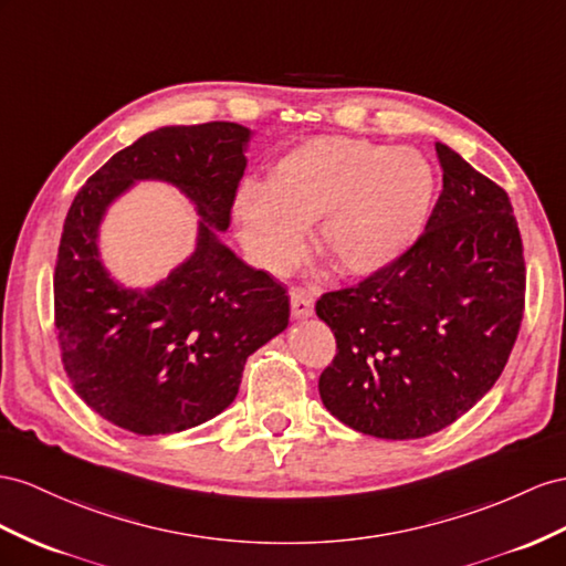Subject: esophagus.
<instances>
[{
    "mask_svg": "<svg viewBox=\"0 0 566 566\" xmlns=\"http://www.w3.org/2000/svg\"><path fill=\"white\" fill-rule=\"evenodd\" d=\"M315 311V298L303 292V289H294L292 292V315L296 321H303V317H311Z\"/></svg>",
    "mask_w": 566,
    "mask_h": 566,
    "instance_id": "esophagus-1",
    "label": "esophagus"
}]
</instances>
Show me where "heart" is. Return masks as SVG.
<instances>
[{
    "label": "heart",
    "instance_id": "1",
    "mask_svg": "<svg viewBox=\"0 0 566 566\" xmlns=\"http://www.w3.org/2000/svg\"><path fill=\"white\" fill-rule=\"evenodd\" d=\"M438 171L416 148L352 136H315L272 165L270 181L245 179L234 217L245 251L274 277L292 274L315 245L346 274L395 265L423 234Z\"/></svg>",
    "mask_w": 566,
    "mask_h": 566
}]
</instances>
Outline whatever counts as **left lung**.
<instances>
[{
  "label": "left lung",
  "instance_id": "1",
  "mask_svg": "<svg viewBox=\"0 0 566 566\" xmlns=\"http://www.w3.org/2000/svg\"><path fill=\"white\" fill-rule=\"evenodd\" d=\"M442 193L395 265L321 296L337 337L325 409L364 434L416 440L452 426L497 382L524 315V245L510 196L444 143Z\"/></svg>",
  "mask_w": 566,
  "mask_h": 566
}]
</instances>
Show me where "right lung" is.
I'll return each mask as SVG.
<instances>
[{
  "instance_id": "add662e5",
  "label": "right lung",
  "mask_w": 566,
  "mask_h": 566,
  "mask_svg": "<svg viewBox=\"0 0 566 566\" xmlns=\"http://www.w3.org/2000/svg\"><path fill=\"white\" fill-rule=\"evenodd\" d=\"M251 128L163 126L99 167L71 202L54 268V323L76 395L136 434H169L222 413L245 358L289 325L286 289L222 241ZM138 180L181 190L199 214L197 249L165 281L126 287L98 255L106 210Z\"/></svg>"
}]
</instances>
